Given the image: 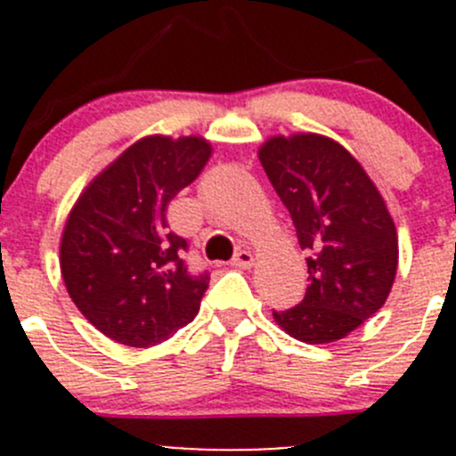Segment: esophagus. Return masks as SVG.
<instances>
[{
    "label": "esophagus",
    "mask_w": 456,
    "mask_h": 456,
    "mask_svg": "<svg viewBox=\"0 0 456 456\" xmlns=\"http://www.w3.org/2000/svg\"><path fill=\"white\" fill-rule=\"evenodd\" d=\"M232 265L238 266V269H249V266L254 265V254L247 249H240L236 256H233Z\"/></svg>",
    "instance_id": "obj_1"
}]
</instances>
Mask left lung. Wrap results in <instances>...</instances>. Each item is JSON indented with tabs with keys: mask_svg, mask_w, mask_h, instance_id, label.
<instances>
[{
	"mask_svg": "<svg viewBox=\"0 0 456 456\" xmlns=\"http://www.w3.org/2000/svg\"><path fill=\"white\" fill-rule=\"evenodd\" d=\"M260 163L306 251L305 300L273 311L291 338L329 344L384 306L397 273V232L362 165L320 134L273 136Z\"/></svg>",
	"mask_w": 456,
	"mask_h": 456,
	"instance_id": "1",
	"label": "left lung"
}]
</instances>
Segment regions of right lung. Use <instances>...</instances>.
Segmentation results:
<instances>
[{
    "label": "right lung",
    "mask_w": 456,
    "mask_h": 456,
    "mask_svg": "<svg viewBox=\"0 0 456 456\" xmlns=\"http://www.w3.org/2000/svg\"><path fill=\"white\" fill-rule=\"evenodd\" d=\"M211 156L200 136H147L105 167L68 216L61 275L92 326L126 346L147 348L190 324L209 287L191 273L185 238L167 229L169 200Z\"/></svg>",
    "instance_id": "obj_1"
}]
</instances>
